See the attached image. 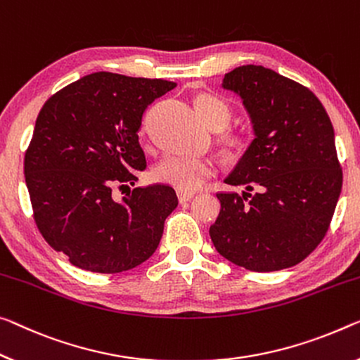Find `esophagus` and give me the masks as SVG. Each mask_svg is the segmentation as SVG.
<instances>
[{
    "instance_id": "esophagus-1",
    "label": "esophagus",
    "mask_w": 360,
    "mask_h": 360,
    "mask_svg": "<svg viewBox=\"0 0 360 360\" xmlns=\"http://www.w3.org/2000/svg\"><path fill=\"white\" fill-rule=\"evenodd\" d=\"M176 196H179V201L180 202H186V201H190L191 198H195V193H191V191H176Z\"/></svg>"
}]
</instances>
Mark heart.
Wrapping results in <instances>:
<instances>
[{
    "instance_id": "obj_1",
    "label": "heart",
    "mask_w": 360,
    "mask_h": 360,
    "mask_svg": "<svg viewBox=\"0 0 360 360\" xmlns=\"http://www.w3.org/2000/svg\"><path fill=\"white\" fill-rule=\"evenodd\" d=\"M195 108L202 122L214 130L224 129L230 120V108L224 99L209 93H201L195 99ZM226 153L230 156H243L251 145L245 131H229L224 135ZM215 164L201 156H167L154 169V179L180 191H195L214 175Z\"/></svg>"
}]
</instances>
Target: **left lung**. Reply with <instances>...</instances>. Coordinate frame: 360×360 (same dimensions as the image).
I'll list each match as a JSON object with an SVG mask.
<instances>
[{"instance_id": "1", "label": "left lung", "mask_w": 360, "mask_h": 360, "mask_svg": "<svg viewBox=\"0 0 360 360\" xmlns=\"http://www.w3.org/2000/svg\"><path fill=\"white\" fill-rule=\"evenodd\" d=\"M222 86L241 96L256 138L225 179L248 191L217 193L209 235L220 256L251 272L292 267L327 235L338 202L333 125L307 86L262 65L233 69Z\"/></svg>"}]
</instances>
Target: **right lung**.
Instances as JSON below:
<instances>
[{
	"instance_id": "add662e5",
	"label": "right lung",
	"mask_w": 360,
	"mask_h": 360,
	"mask_svg": "<svg viewBox=\"0 0 360 360\" xmlns=\"http://www.w3.org/2000/svg\"><path fill=\"white\" fill-rule=\"evenodd\" d=\"M174 82L110 72L82 77L48 99L24 158L33 219L75 267L119 274L149 259L179 204L175 190L138 186L146 169L138 130ZM127 187L122 199L117 190Z\"/></svg>"
}]
</instances>
